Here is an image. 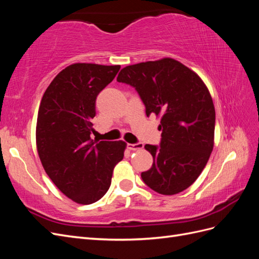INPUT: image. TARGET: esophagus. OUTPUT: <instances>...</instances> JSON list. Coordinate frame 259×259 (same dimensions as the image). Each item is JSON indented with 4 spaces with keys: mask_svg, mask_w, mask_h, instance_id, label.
Returning a JSON list of instances; mask_svg holds the SVG:
<instances>
[{
    "mask_svg": "<svg viewBox=\"0 0 259 259\" xmlns=\"http://www.w3.org/2000/svg\"><path fill=\"white\" fill-rule=\"evenodd\" d=\"M127 148L130 149V150H133V151L142 150V149L144 148V144H142V143H138V144H127Z\"/></svg>",
    "mask_w": 259,
    "mask_h": 259,
    "instance_id": "34e87169",
    "label": "esophagus"
}]
</instances>
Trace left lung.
<instances>
[{
    "mask_svg": "<svg viewBox=\"0 0 259 259\" xmlns=\"http://www.w3.org/2000/svg\"><path fill=\"white\" fill-rule=\"evenodd\" d=\"M117 82L134 86L146 114L160 117V147L146 145L153 156L142 173L145 184L164 195L189 188L204 169L214 147L215 108L205 83L182 62L165 57L123 68Z\"/></svg>",
    "mask_w": 259,
    "mask_h": 259,
    "instance_id": "8db88e82",
    "label": "left lung"
}]
</instances>
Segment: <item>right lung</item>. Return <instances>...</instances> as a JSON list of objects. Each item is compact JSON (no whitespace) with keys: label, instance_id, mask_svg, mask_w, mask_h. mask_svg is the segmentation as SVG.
Wrapping results in <instances>:
<instances>
[{"label":"right lung","instance_id":"add662e5","mask_svg":"<svg viewBox=\"0 0 259 259\" xmlns=\"http://www.w3.org/2000/svg\"><path fill=\"white\" fill-rule=\"evenodd\" d=\"M121 66L76 62L54 77L37 112L36 150L46 174L79 204L100 200L111 185L113 168L126 143L91 138L96 97Z\"/></svg>","mask_w":259,"mask_h":259}]
</instances>
